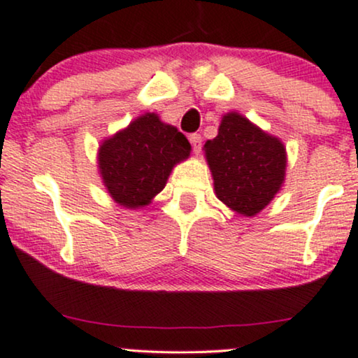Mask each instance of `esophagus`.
Segmentation results:
<instances>
[{
    "label": "esophagus",
    "mask_w": 358,
    "mask_h": 358,
    "mask_svg": "<svg viewBox=\"0 0 358 358\" xmlns=\"http://www.w3.org/2000/svg\"><path fill=\"white\" fill-rule=\"evenodd\" d=\"M189 142H192L193 152L198 155V153H200V150H201V135H198V134L189 135Z\"/></svg>",
    "instance_id": "34e87169"
}]
</instances>
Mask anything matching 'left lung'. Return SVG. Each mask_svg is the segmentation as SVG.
<instances>
[{"label":"left lung","instance_id":"8db88e82","mask_svg":"<svg viewBox=\"0 0 358 358\" xmlns=\"http://www.w3.org/2000/svg\"><path fill=\"white\" fill-rule=\"evenodd\" d=\"M203 150L216 198L241 216H256L264 210L286 180L282 140L239 112L223 115L218 135L206 140Z\"/></svg>","mask_w":358,"mask_h":358}]
</instances>
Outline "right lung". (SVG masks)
<instances>
[{
	"label": "right lung",
	"mask_w": 358,
	"mask_h": 358,
	"mask_svg": "<svg viewBox=\"0 0 358 358\" xmlns=\"http://www.w3.org/2000/svg\"><path fill=\"white\" fill-rule=\"evenodd\" d=\"M189 152L192 145L176 127L147 112L102 140L97 166L112 200L127 210H138L150 205Z\"/></svg>",
	"instance_id": "1"
}]
</instances>
